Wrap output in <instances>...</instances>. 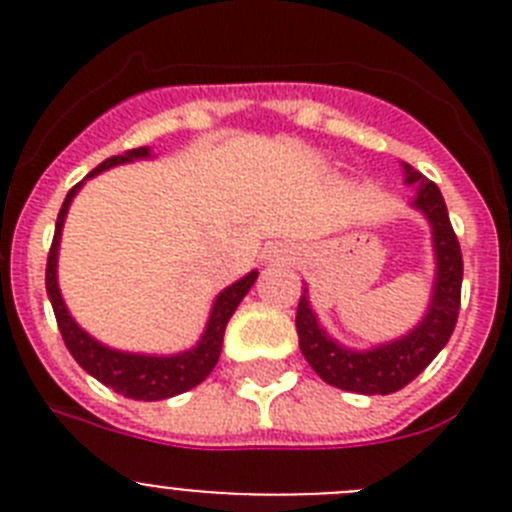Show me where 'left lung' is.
<instances>
[{
    "instance_id": "obj_1",
    "label": "left lung",
    "mask_w": 512,
    "mask_h": 512,
    "mask_svg": "<svg viewBox=\"0 0 512 512\" xmlns=\"http://www.w3.org/2000/svg\"><path fill=\"white\" fill-rule=\"evenodd\" d=\"M402 166H405V182L418 187L413 207H418L428 217L433 251H436V282H433V297L425 318L408 336L397 341L366 348V351H351L346 346H338L320 328L318 315L312 312L310 300H307V289L297 305L295 325L300 336V351L307 364L323 382L333 384L338 390L359 392V395H392L413 382L449 343L456 318H459L464 261H461L456 233L451 228L449 210L436 184L423 179V174L410 164Z\"/></svg>"
}]
</instances>
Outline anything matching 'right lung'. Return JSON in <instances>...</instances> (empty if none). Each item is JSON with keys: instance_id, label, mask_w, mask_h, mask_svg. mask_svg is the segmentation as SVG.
<instances>
[{"instance_id": "1", "label": "right lung", "mask_w": 512, "mask_h": 512, "mask_svg": "<svg viewBox=\"0 0 512 512\" xmlns=\"http://www.w3.org/2000/svg\"><path fill=\"white\" fill-rule=\"evenodd\" d=\"M151 151L148 148H133V151H125L122 156H112L107 161L97 166L94 171H89L87 179L102 174V171L112 169V166L130 164L135 158H148ZM84 182H79L76 187L69 189L66 200H63L61 212H58L56 220V233H53L51 251H48V266H45V289H48V300H51L53 312H56V323L61 330L63 343L71 351V356L76 359V364L84 369V372L92 374L94 379L115 390L117 395H125L130 400H166V397L182 395V392L192 390L200 382H205L210 377V372L215 369L217 359H220V351H223V336L225 325L233 318L235 307L241 305L243 297L248 295V289L253 287L259 271H251L243 279H238L235 284H230L228 289H223L220 295L215 297V305L210 310V320H207V328L202 333L200 343L189 351L174 356H146V354H128V351H115V348L104 346V343L94 341L87 330H81L76 325V320L71 318L69 310H66V302L61 297V289H58V243H61V230L63 220H66V212H69L71 200L76 197L79 187Z\"/></svg>"}]
</instances>
